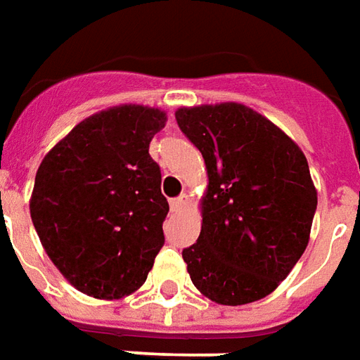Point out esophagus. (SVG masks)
<instances>
[{
  "instance_id": "1",
  "label": "esophagus",
  "mask_w": 360,
  "mask_h": 360,
  "mask_svg": "<svg viewBox=\"0 0 360 360\" xmlns=\"http://www.w3.org/2000/svg\"><path fill=\"white\" fill-rule=\"evenodd\" d=\"M188 204V196L187 195H179L177 198H173L172 202H169V206H172L173 212H179L181 208H185Z\"/></svg>"
}]
</instances>
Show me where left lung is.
<instances>
[{
    "mask_svg": "<svg viewBox=\"0 0 360 360\" xmlns=\"http://www.w3.org/2000/svg\"><path fill=\"white\" fill-rule=\"evenodd\" d=\"M208 172L202 229L183 249L195 287L218 304L270 295L309 245L316 188L301 148L243 103L179 108Z\"/></svg>",
    "mask_w": 360,
    "mask_h": 360,
    "instance_id": "1",
    "label": "left lung"
}]
</instances>
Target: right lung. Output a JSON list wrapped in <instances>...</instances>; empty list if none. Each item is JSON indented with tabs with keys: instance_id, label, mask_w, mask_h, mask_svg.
Wrapping results in <instances>:
<instances>
[{
	"instance_id": "obj_1",
	"label": "right lung",
	"mask_w": 360,
	"mask_h": 360,
	"mask_svg": "<svg viewBox=\"0 0 360 360\" xmlns=\"http://www.w3.org/2000/svg\"><path fill=\"white\" fill-rule=\"evenodd\" d=\"M165 121L162 110L136 103L100 111L38 167L30 218L51 262L82 293L131 295L164 247L169 204L148 146Z\"/></svg>"
}]
</instances>
